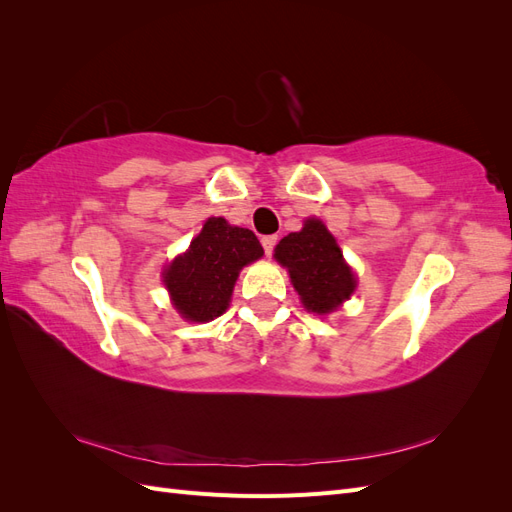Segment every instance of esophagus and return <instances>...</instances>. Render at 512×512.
<instances>
[{
    "label": "esophagus",
    "mask_w": 512,
    "mask_h": 512,
    "mask_svg": "<svg viewBox=\"0 0 512 512\" xmlns=\"http://www.w3.org/2000/svg\"><path fill=\"white\" fill-rule=\"evenodd\" d=\"M275 243H277V237L275 235H269V237H262V247H265V254L271 256L273 250H275Z\"/></svg>",
    "instance_id": "1"
}]
</instances>
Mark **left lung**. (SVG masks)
<instances>
[{"instance_id": "obj_1", "label": "left lung", "mask_w": 512, "mask_h": 512, "mask_svg": "<svg viewBox=\"0 0 512 512\" xmlns=\"http://www.w3.org/2000/svg\"><path fill=\"white\" fill-rule=\"evenodd\" d=\"M275 258L288 269L309 312L329 314L354 292V273L320 220H307L303 230L284 237L275 247Z\"/></svg>"}]
</instances>
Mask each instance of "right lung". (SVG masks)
Wrapping results in <instances>:
<instances>
[{
    "label": "right lung",
    "instance_id": "obj_1",
    "mask_svg": "<svg viewBox=\"0 0 512 512\" xmlns=\"http://www.w3.org/2000/svg\"><path fill=\"white\" fill-rule=\"evenodd\" d=\"M265 250L252 230L209 218L190 250L164 273L177 312L192 322H209L226 312L239 271Z\"/></svg>",
    "mask_w": 512,
    "mask_h": 512
}]
</instances>
